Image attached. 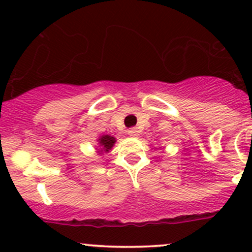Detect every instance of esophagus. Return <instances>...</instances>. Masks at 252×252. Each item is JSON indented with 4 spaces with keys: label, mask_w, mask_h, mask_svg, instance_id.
Returning a JSON list of instances; mask_svg holds the SVG:
<instances>
[{
    "label": "esophagus",
    "mask_w": 252,
    "mask_h": 252,
    "mask_svg": "<svg viewBox=\"0 0 252 252\" xmlns=\"http://www.w3.org/2000/svg\"><path fill=\"white\" fill-rule=\"evenodd\" d=\"M128 135L129 136H132V137H135V136L138 135V130L137 128H130L128 130Z\"/></svg>",
    "instance_id": "obj_1"
}]
</instances>
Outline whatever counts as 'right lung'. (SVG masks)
I'll use <instances>...</instances> for the list:
<instances>
[{
  "label": "right lung",
  "mask_w": 252,
  "mask_h": 252,
  "mask_svg": "<svg viewBox=\"0 0 252 252\" xmlns=\"http://www.w3.org/2000/svg\"><path fill=\"white\" fill-rule=\"evenodd\" d=\"M116 142V140H115V137H112V136H109V135H104L102 137L99 138V144L102 146V149H100V152H109L110 149L112 148V146H114V143Z\"/></svg>",
  "instance_id": "add662e5"
}]
</instances>
